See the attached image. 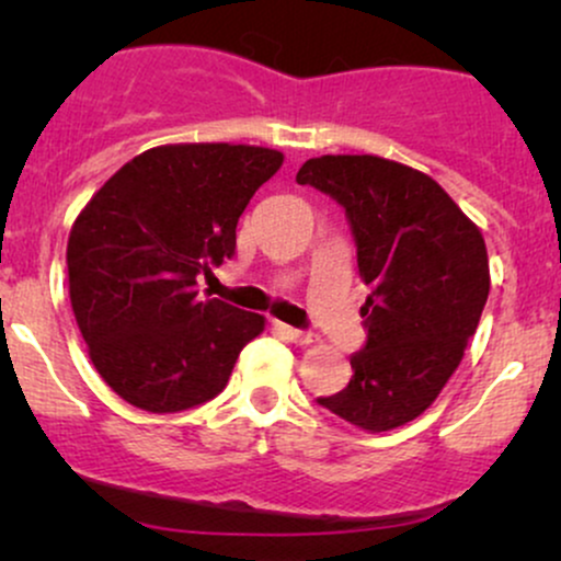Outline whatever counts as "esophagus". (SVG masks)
Here are the masks:
<instances>
[{
    "instance_id": "esophagus-1",
    "label": "esophagus",
    "mask_w": 561,
    "mask_h": 561,
    "mask_svg": "<svg viewBox=\"0 0 561 561\" xmlns=\"http://www.w3.org/2000/svg\"><path fill=\"white\" fill-rule=\"evenodd\" d=\"M276 330H279L282 334H285V337L289 340V343H295V345H311L313 340V334L311 332H302V330H295V327H287V324H276Z\"/></svg>"
}]
</instances>
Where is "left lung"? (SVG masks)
I'll return each mask as SVG.
<instances>
[{
	"instance_id": "8db88e82",
	"label": "left lung",
	"mask_w": 561,
	"mask_h": 561,
	"mask_svg": "<svg viewBox=\"0 0 561 561\" xmlns=\"http://www.w3.org/2000/svg\"><path fill=\"white\" fill-rule=\"evenodd\" d=\"M295 179L343 205L369 287L351 382L319 403L388 433L424 414L465 358L491 289L485 240L435 179L396 160L321 156Z\"/></svg>"
}]
</instances>
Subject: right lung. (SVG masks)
Returning <instances> with one entry per match:
<instances>
[{
	"label": "right lung",
	"mask_w": 561,
	"mask_h": 561,
	"mask_svg": "<svg viewBox=\"0 0 561 561\" xmlns=\"http://www.w3.org/2000/svg\"><path fill=\"white\" fill-rule=\"evenodd\" d=\"M285 163L229 141L160 145L128 160L76 216L68 293L94 369L150 414L199 405L227 388L261 313L199 298L197 274L234 255L250 197Z\"/></svg>",
	"instance_id": "1"
}]
</instances>
